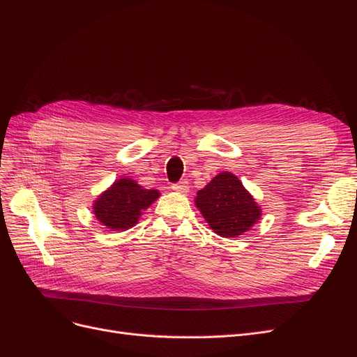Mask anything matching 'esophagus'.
Here are the masks:
<instances>
[{
    "instance_id": "1",
    "label": "esophagus",
    "mask_w": 357,
    "mask_h": 357,
    "mask_svg": "<svg viewBox=\"0 0 357 357\" xmlns=\"http://www.w3.org/2000/svg\"><path fill=\"white\" fill-rule=\"evenodd\" d=\"M172 190L180 192V193H188L189 192V181L188 180H180L171 186Z\"/></svg>"
}]
</instances>
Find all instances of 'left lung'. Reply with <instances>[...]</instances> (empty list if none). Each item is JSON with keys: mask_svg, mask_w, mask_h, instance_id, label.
<instances>
[{"mask_svg": "<svg viewBox=\"0 0 357 357\" xmlns=\"http://www.w3.org/2000/svg\"><path fill=\"white\" fill-rule=\"evenodd\" d=\"M197 207L210 228L226 238L243 235L261 218V208L231 172L215 176L197 193Z\"/></svg>", "mask_w": 357, "mask_h": 357, "instance_id": "obj_1", "label": "left lung"}]
</instances>
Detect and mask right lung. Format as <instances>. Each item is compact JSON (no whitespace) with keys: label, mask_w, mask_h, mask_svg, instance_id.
Listing matches in <instances>:
<instances>
[{"label":"right lung","mask_w":357,"mask_h":357,"mask_svg":"<svg viewBox=\"0 0 357 357\" xmlns=\"http://www.w3.org/2000/svg\"><path fill=\"white\" fill-rule=\"evenodd\" d=\"M159 197L158 190L143 189L134 180L121 178L95 201L96 219L113 231H125L138 222L142 213Z\"/></svg>","instance_id":"right-lung-1"}]
</instances>
